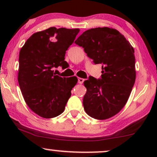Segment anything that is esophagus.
Masks as SVG:
<instances>
[{"instance_id": "34e87169", "label": "esophagus", "mask_w": 157, "mask_h": 157, "mask_svg": "<svg viewBox=\"0 0 157 157\" xmlns=\"http://www.w3.org/2000/svg\"><path fill=\"white\" fill-rule=\"evenodd\" d=\"M83 81H84V79L82 78H78V83H80V84H82L83 83Z\"/></svg>"}]
</instances>
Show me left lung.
I'll return each instance as SVG.
<instances>
[{
	"label": "left lung",
	"instance_id": "8db88e82",
	"mask_svg": "<svg viewBox=\"0 0 157 157\" xmlns=\"http://www.w3.org/2000/svg\"><path fill=\"white\" fill-rule=\"evenodd\" d=\"M75 44L82 46L95 64H101V78L83 82L86 113L96 119L113 117L127 102L136 79L134 48L117 30L95 28L81 34Z\"/></svg>",
	"mask_w": 157,
	"mask_h": 157
}]
</instances>
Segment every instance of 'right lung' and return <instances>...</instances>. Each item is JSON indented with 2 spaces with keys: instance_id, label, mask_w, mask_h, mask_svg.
Here are the masks:
<instances>
[{
  "instance_id": "add662e5",
  "label": "right lung",
  "mask_w": 157,
  "mask_h": 157,
  "mask_svg": "<svg viewBox=\"0 0 157 157\" xmlns=\"http://www.w3.org/2000/svg\"><path fill=\"white\" fill-rule=\"evenodd\" d=\"M79 31L51 27L33 33L20 51L18 81L23 98L34 113L45 119L63 112L78 82L76 76L56 75L53 68H67L66 51Z\"/></svg>"
}]
</instances>
